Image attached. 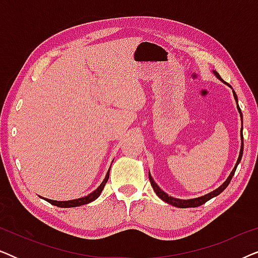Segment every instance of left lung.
Instances as JSON below:
<instances>
[{
  "mask_svg": "<svg viewBox=\"0 0 258 258\" xmlns=\"http://www.w3.org/2000/svg\"><path fill=\"white\" fill-rule=\"evenodd\" d=\"M214 74H215V76H216L218 80L222 81V82H224V81L221 79V76L218 75L217 72H214ZM224 83H225V82H224ZM227 84H228V83H227ZM228 86L231 88L230 84H228ZM232 94H234L235 101L237 102V109H238V111H239V115H241L242 125H243V116H242L241 109H239V107H238L237 95H236V93H235L234 90H232ZM242 129H243V128H242ZM241 139H242L241 150H239V156H238V158H237V162H236L234 169H232V171L230 172V175H229V177H228L227 179H225V182L223 183V184H222L221 186H218L217 189H215L214 191L207 194V195H204V196L196 197V199H190V200H179V199H176V197H171V196H169L167 192H164L163 190H162V189L160 188V186H158V185L156 184V183H155L154 178L151 177V175H150V172H149V179H150L151 186H153V189L155 190V192H156V195H157L158 197H160V199H161L162 201H164V202H167L168 204H171V206L177 207V208H196V207H200V206H202V204H204L206 202H208V201H209V200L213 199V197H216V196L220 195V194H221L222 191H223V190L229 185V183H230L232 176H234V174H235L236 168H237L238 163H239V162H241V160H242V155H243V134H242V130H241Z\"/></svg>",
  "mask_w": 258,
  "mask_h": 258,
  "instance_id": "obj_1",
  "label": "left lung"
}]
</instances>
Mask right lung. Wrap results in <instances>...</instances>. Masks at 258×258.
<instances>
[{"label": "right lung", "mask_w": 258, "mask_h": 258, "mask_svg": "<svg viewBox=\"0 0 258 258\" xmlns=\"http://www.w3.org/2000/svg\"><path fill=\"white\" fill-rule=\"evenodd\" d=\"M109 172H110V168H109V170L107 172V175H105V177L103 179V182L101 183L100 186L96 190H94L93 192H90L89 195L84 196V197H81V199H76V200H70V201H54V200H49V199H44L47 202H49L52 206H56V207H59V208H74V207H80V206H84V204H88L90 202H93L97 199L98 196L101 195L102 190H103L105 183L108 182V178H109Z\"/></svg>", "instance_id": "1"}]
</instances>
